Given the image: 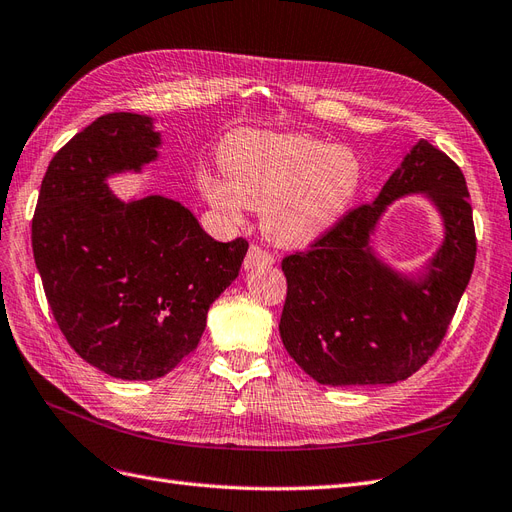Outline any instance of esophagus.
Wrapping results in <instances>:
<instances>
[{
    "label": "esophagus",
    "instance_id": "34e87169",
    "mask_svg": "<svg viewBox=\"0 0 512 512\" xmlns=\"http://www.w3.org/2000/svg\"><path fill=\"white\" fill-rule=\"evenodd\" d=\"M274 264V257L264 251V248L253 244L248 248V253L244 257V270H253V268H264V266H272Z\"/></svg>",
    "mask_w": 512,
    "mask_h": 512
}]
</instances>
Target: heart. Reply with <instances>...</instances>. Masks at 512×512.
Instances as JSON below:
<instances>
[{
  "label": "heart",
  "instance_id": "heart-1",
  "mask_svg": "<svg viewBox=\"0 0 512 512\" xmlns=\"http://www.w3.org/2000/svg\"><path fill=\"white\" fill-rule=\"evenodd\" d=\"M223 175L201 171L197 186L231 221L261 210V231L283 248L324 238L352 208L362 186L354 150L309 135L240 133L218 150Z\"/></svg>",
  "mask_w": 512,
  "mask_h": 512
}]
</instances>
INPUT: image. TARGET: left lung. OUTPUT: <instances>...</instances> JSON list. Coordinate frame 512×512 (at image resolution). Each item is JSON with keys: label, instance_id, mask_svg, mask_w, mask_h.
<instances>
[{"label": "left lung", "instance_id": "1", "mask_svg": "<svg viewBox=\"0 0 512 512\" xmlns=\"http://www.w3.org/2000/svg\"><path fill=\"white\" fill-rule=\"evenodd\" d=\"M427 194L445 240L416 277L384 265L370 236L392 200ZM470 193L461 169L420 139L373 203L347 212L311 251L283 259V345L326 386L394 384L425 364L450 326L476 259Z\"/></svg>", "mask_w": 512, "mask_h": 512}]
</instances>
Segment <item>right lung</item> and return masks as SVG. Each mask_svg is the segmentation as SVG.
<instances>
[{
	"label": "right lung",
	"mask_w": 512,
	"mask_h": 512,
	"mask_svg": "<svg viewBox=\"0 0 512 512\" xmlns=\"http://www.w3.org/2000/svg\"><path fill=\"white\" fill-rule=\"evenodd\" d=\"M148 115L107 113L53 156L32 221L36 268L70 347L118 379H156L197 347L248 242H216L180 201H122L107 178L158 158Z\"/></svg>",
	"instance_id": "add662e5"
}]
</instances>
